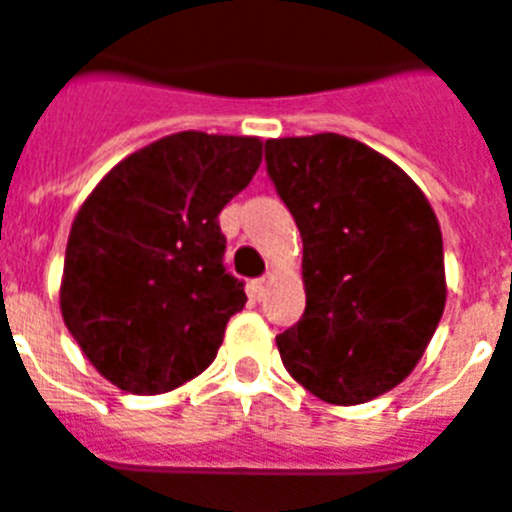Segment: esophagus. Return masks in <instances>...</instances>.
I'll list each match as a JSON object with an SVG mask.
<instances>
[{"mask_svg": "<svg viewBox=\"0 0 512 512\" xmlns=\"http://www.w3.org/2000/svg\"><path fill=\"white\" fill-rule=\"evenodd\" d=\"M268 287H271V279H268V276H263V279H255L252 284H249V289H252V295H255L257 300H263V297L268 295Z\"/></svg>", "mask_w": 512, "mask_h": 512, "instance_id": "esophagus-1", "label": "esophagus"}]
</instances>
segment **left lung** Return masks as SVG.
I'll list each match as a JSON object with an SVG mask.
<instances>
[{
    "label": "left lung",
    "mask_w": 512,
    "mask_h": 512,
    "mask_svg": "<svg viewBox=\"0 0 512 512\" xmlns=\"http://www.w3.org/2000/svg\"><path fill=\"white\" fill-rule=\"evenodd\" d=\"M265 164L303 236L305 313L276 337L321 401L364 404L404 382L446 305L438 217L388 156L321 132L265 140Z\"/></svg>",
    "instance_id": "obj_1"
}]
</instances>
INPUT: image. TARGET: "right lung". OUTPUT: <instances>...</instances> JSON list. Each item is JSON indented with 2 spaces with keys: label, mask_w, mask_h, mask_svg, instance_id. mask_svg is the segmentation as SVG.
<instances>
[{
  "label": "right lung",
  "mask_w": 512,
  "mask_h": 512,
  "mask_svg": "<svg viewBox=\"0 0 512 512\" xmlns=\"http://www.w3.org/2000/svg\"><path fill=\"white\" fill-rule=\"evenodd\" d=\"M263 162V140L175 132L100 180L76 212L60 313L116 388L156 396L199 377L247 303L217 215Z\"/></svg>",
  "instance_id": "add662e5"
}]
</instances>
